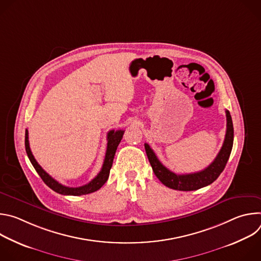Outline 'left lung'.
Segmentation results:
<instances>
[{
	"label": "left lung",
	"instance_id": "obj_1",
	"mask_svg": "<svg viewBox=\"0 0 261 261\" xmlns=\"http://www.w3.org/2000/svg\"><path fill=\"white\" fill-rule=\"evenodd\" d=\"M226 134L220 152L218 153L215 160L203 170L188 173V174H176L167 169L157 158L156 154L147 143H144L145 153L151 163L154 173L160 179V181L166 187L178 190V191H193L200 189L205 186L211 185L215 181L221 172L224 170L225 165L229 159L232 144H233V125L229 111L226 110Z\"/></svg>",
	"mask_w": 261,
	"mask_h": 261
}]
</instances>
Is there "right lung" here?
I'll return each mask as SVG.
<instances>
[{
	"label": "right lung",
	"instance_id": "add662e5",
	"mask_svg": "<svg viewBox=\"0 0 261 261\" xmlns=\"http://www.w3.org/2000/svg\"><path fill=\"white\" fill-rule=\"evenodd\" d=\"M124 130H111L107 133V148H106V154H105V158H104V162L102 165V168L100 170V172L88 184L81 186V187H66V186L60 184L59 181H57L55 178H53L39 164L38 162L36 161V159L34 158L31 148H30V143H29V132L28 130H25V138H24V145H25V152L28 154V157L32 163V165L34 166L35 170L38 172V174L40 175V177L42 178V180L48 186V187L54 190L55 192L62 194V195H73V196H81V195H86V194H90L93 193L97 190H99L102 186L106 182V180L108 179L109 176V172H110V168L113 166V162H114V158L116 155V151L118 148V145L120 144L122 138H123V134H124Z\"/></svg>",
	"mask_w": 261,
	"mask_h": 261
}]
</instances>
